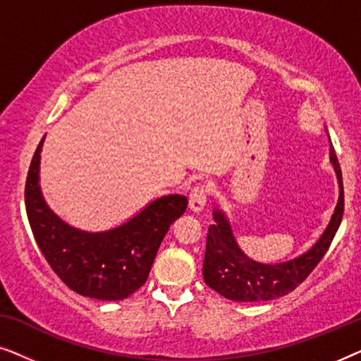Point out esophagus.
Returning a JSON list of instances; mask_svg holds the SVG:
<instances>
[{
  "label": "esophagus",
  "mask_w": 361,
  "mask_h": 361,
  "mask_svg": "<svg viewBox=\"0 0 361 361\" xmlns=\"http://www.w3.org/2000/svg\"><path fill=\"white\" fill-rule=\"evenodd\" d=\"M207 197H209V190L205 185H197L189 195V205L194 212H202L207 204Z\"/></svg>",
  "instance_id": "obj_1"
}]
</instances>
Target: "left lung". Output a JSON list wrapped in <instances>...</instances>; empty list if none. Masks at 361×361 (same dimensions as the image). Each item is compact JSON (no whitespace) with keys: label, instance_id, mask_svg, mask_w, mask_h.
<instances>
[{"label":"left lung","instance_id":"1","mask_svg":"<svg viewBox=\"0 0 361 361\" xmlns=\"http://www.w3.org/2000/svg\"><path fill=\"white\" fill-rule=\"evenodd\" d=\"M330 162L337 174L340 187L337 207L317 243L298 258L278 264H263L253 261L240 250L224 212H214L215 225H210L209 228L204 258V281L209 288L224 298L238 302H261L289 294L312 273L327 253L343 216L342 171L332 145H330Z\"/></svg>","mask_w":361,"mask_h":361}]
</instances>
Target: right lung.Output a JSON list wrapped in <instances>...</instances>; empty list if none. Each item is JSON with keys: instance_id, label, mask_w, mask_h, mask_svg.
<instances>
[{"instance_id": "right-lung-1", "label": "right lung", "mask_w": 361, "mask_h": 361, "mask_svg": "<svg viewBox=\"0 0 361 361\" xmlns=\"http://www.w3.org/2000/svg\"><path fill=\"white\" fill-rule=\"evenodd\" d=\"M44 137L29 166L26 212L36 243L54 273L85 298L121 300L146 283L169 226L184 214L187 197L172 194L152 200L116 228L90 233L73 228L49 209L39 185Z\"/></svg>"}]
</instances>
